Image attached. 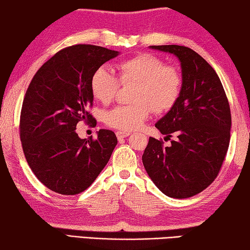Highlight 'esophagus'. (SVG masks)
<instances>
[{
	"label": "esophagus",
	"mask_w": 250,
	"mask_h": 250,
	"mask_svg": "<svg viewBox=\"0 0 250 250\" xmlns=\"http://www.w3.org/2000/svg\"><path fill=\"white\" fill-rule=\"evenodd\" d=\"M116 134H117V138L119 139V140H121V139L129 137V135H130L131 133H130V132H126V131H118V132H117Z\"/></svg>",
	"instance_id": "obj_1"
}]
</instances>
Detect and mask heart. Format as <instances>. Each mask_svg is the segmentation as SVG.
<instances>
[{
  "instance_id": "heart-1",
  "label": "heart",
  "mask_w": 250,
  "mask_h": 250,
  "mask_svg": "<svg viewBox=\"0 0 250 250\" xmlns=\"http://www.w3.org/2000/svg\"><path fill=\"white\" fill-rule=\"evenodd\" d=\"M122 83H137L134 104L119 105L104 115L105 125L121 131H133L150 117L152 111L162 113L174 107L179 100L183 78L177 67L164 65L156 55L141 53L118 64ZM91 91L100 103L109 104L120 89L119 78L108 67L95 70L90 82Z\"/></svg>"
}]
</instances>
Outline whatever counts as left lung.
<instances>
[{
  "mask_svg": "<svg viewBox=\"0 0 250 250\" xmlns=\"http://www.w3.org/2000/svg\"><path fill=\"white\" fill-rule=\"evenodd\" d=\"M151 48L180 59L183 86L179 100L155 126L176 140L164 146L149 139L142 155L147 174L161 192L188 198L204 191L216 179L230 140L231 115L221 79L208 62L193 49L180 45Z\"/></svg>",
  "mask_w": 250,
  "mask_h": 250,
  "instance_id": "left-lung-1",
  "label": "left lung"
}]
</instances>
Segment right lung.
<instances>
[{
    "mask_svg": "<svg viewBox=\"0 0 250 250\" xmlns=\"http://www.w3.org/2000/svg\"><path fill=\"white\" fill-rule=\"evenodd\" d=\"M118 52L79 44L59 50L34 75L20 118L23 152L35 176L62 195L83 192L107 166L117 146L110 130L97 139H80V121L95 126L90 82L97 68Z\"/></svg>",
    "mask_w": 250,
    "mask_h": 250,
    "instance_id": "1",
    "label": "right lung"
}]
</instances>
